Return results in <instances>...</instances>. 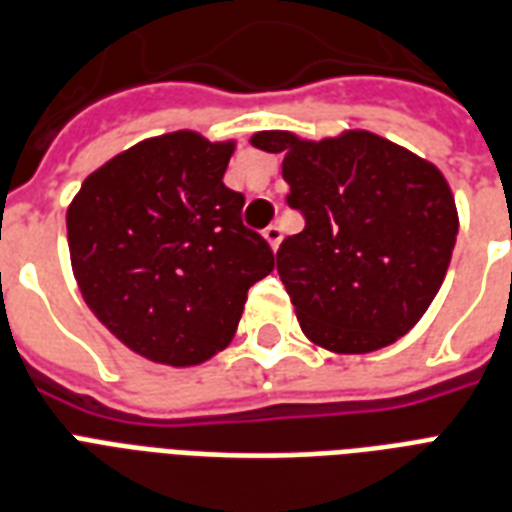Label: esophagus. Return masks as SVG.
Instances as JSON below:
<instances>
[{
    "label": "esophagus",
    "mask_w": 512,
    "mask_h": 512,
    "mask_svg": "<svg viewBox=\"0 0 512 512\" xmlns=\"http://www.w3.org/2000/svg\"><path fill=\"white\" fill-rule=\"evenodd\" d=\"M264 240H267L272 251H277V245H280V240H283V229L277 227V224H272V227L264 229Z\"/></svg>",
    "instance_id": "1"
}]
</instances>
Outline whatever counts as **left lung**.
I'll use <instances>...</instances> for the list:
<instances>
[{
  "mask_svg": "<svg viewBox=\"0 0 512 512\" xmlns=\"http://www.w3.org/2000/svg\"><path fill=\"white\" fill-rule=\"evenodd\" d=\"M251 144L283 154L288 205L304 216L277 251L304 336L339 355L398 342L435 299L457 243L441 170L368 130L323 141L261 130Z\"/></svg>",
  "mask_w": 512,
  "mask_h": 512,
  "instance_id": "left-lung-1",
  "label": "left lung"
}]
</instances>
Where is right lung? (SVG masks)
<instances>
[{"label":"right lung","instance_id":"right-lung-1","mask_svg":"<svg viewBox=\"0 0 512 512\" xmlns=\"http://www.w3.org/2000/svg\"><path fill=\"white\" fill-rule=\"evenodd\" d=\"M235 141L194 130L146 138L82 181L66 211L71 269L93 315L128 350L200 366L232 342L248 288L275 269L224 186Z\"/></svg>","mask_w":512,"mask_h":512}]
</instances>
